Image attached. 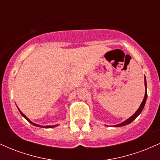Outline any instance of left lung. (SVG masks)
<instances>
[{
    "instance_id": "left-lung-1",
    "label": "left lung",
    "mask_w": 160,
    "mask_h": 160,
    "mask_svg": "<svg viewBox=\"0 0 160 160\" xmlns=\"http://www.w3.org/2000/svg\"><path fill=\"white\" fill-rule=\"evenodd\" d=\"M144 85H145V95H144V99H143L142 102H141L140 107H139L138 109L137 110V111L135 112L134 114L132 116V117H130L129 118L127 119L126 120H125L124 122H121L120 124H117V125H115V126H113L114 127H120V126H126V125H128L129 123H131L132 121L135 120V118L138 116L140 113H141V111H142L143 108H144V105H145V103H146V100H147V98H148V93H147V82H146V78H145L144 76Z\"/></svg>"
}]
</instances>
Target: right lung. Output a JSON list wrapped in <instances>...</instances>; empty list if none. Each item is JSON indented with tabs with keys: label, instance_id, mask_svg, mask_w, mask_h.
I'll use <instances>...</instances> for the list:
<instances>
[{
	"label": "right lung",
	"instance_id": "obj_1",
	"mask_svg": "<svg viewBox=\"0 0 160 160\" xmlns=\"http://www.w3.org/2000/svg\"><path fill=\"white\" fill-rule=\"evenodd\" d=\"M18 109H19V108H18ZM19 112H20V113H21V114H22V116L23 117H25V119H26V120H27L28 121V122H30L31 124H32L33 126H38V127H40V128H53V127H56V126H58V125H54V126H40V125H38V124L34 123V122H32V121H31L30 120H29V119L28 118V117H26V116H25V114H24V113H22V112L21 111H20L19 109Z\"/></svg>",
	"mask_w": 160,
	"mask_h": 160
}]
</instances>
